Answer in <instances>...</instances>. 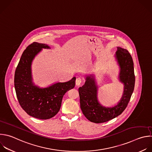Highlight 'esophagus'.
<instances>
[{
	"instance_id": "esophagus-1",
	"label": "esophagus",
	"mask_w": 152,
	"mask_h": 152,
	"mask_svg": "<svg viewBox=\"0 0 152 152\" xmlns=\"http://www.w3.org/2000/svg\"><path fill=\"white\" fill-rule=\"evenodd\" d=\"M82 83V79L80 77H77L76 80V85L79 86Z\"/></svg>"
}]
</instances>
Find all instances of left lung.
<instances>
[{
  "mask_svg": "<svg viewBox=\"0 0 152 152\" xmlns=\"http://www.w3.org/2000/svg\"><path fill=\"white\" fill-rule=\"evenodd\" d=\"M115 57L120 69L118 79L124 85L122 96L116 105L106 107L100 104L98 98V86L94 75L86 76L85 84L79 88L80 109L92 122H106L120 115L126 109L134 91L135 75L131 56L126 49L118 47Z\"/></svg>",
  "mask_w": 152,
  "mask_h": 152,
  "instance_id": "1",
  "label": "left lung"
}]
</instances>
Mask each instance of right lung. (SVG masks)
I'll list each match as a JSON object with an SVG mask.
<instances>
[{
    "label": "right lung",
    "mask_w": 152,
    "mask_h": 152,
    "mask_svg": "<svg viewBox=\"0 0 152 152\" xmlns=\"http://www.w3.org/2000/svg\"><path fill=\"white\" fill-rule=\"evenodd\" d=\"M50 48L45 43L33 42L23 52L17 67L14 86L18 102L30 116L48 119L59 112L65 93L75 86L76 77L66 82H57L48 87L40 88L33 82L31 64L42 49Z\"/></svg>",
    "instance_id": "right-lung-1"
}]
</instances>
